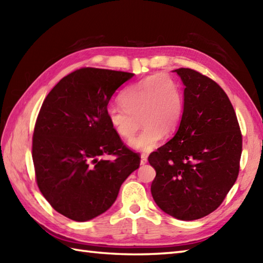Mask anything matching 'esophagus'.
Returning <instances> with one entry per match:
<instances>
[{"instance_id": "obj_1", "label": "esophagus", "mask_w": 263, "mask_h": 263, "mask_svg": "<svg viewBox=\"0 0 263 263\" xmlns=\"http://www.w3.org/2000/svg\"><path fill=\"white\" fill-rule=\"evenodd\" d=\"M147 161H148V157H147V155L142 154V155H141V160H140V164H141V165H144V164H147Z\"/></svg>"}]
</instances>
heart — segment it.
I'll use <instances>...</instances> for the list:
<instances>
[{"label": "heart", "mask_w": 263, "mask_h": 263, "mask_svg": "<svg viewBox=\"0 0 263 263\" xmlns=\"http://www.w3.org/2000/svg\"><path fill=\"white\" fill-rule=\"evenodd\" d=\"M121 104L110 105L106 116L110 127L122 139L136 135L140 119L142 131L130 142L139 152L149 153L158 146L164 135H171L180 125L184 96L174 78L155 73L127 87L121 95Z\"/></svg>", "instance_id": "heart-1"}]
</instances>
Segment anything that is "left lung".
<instances>
[{
  "label": "left lung",
  "instance_id": "left-lung-1",
  "mask_svg": "<svg viewBox=\"0 0 263 263\" xmlns=\"http://www.w3.org/2000/svg\"><path fill=\"white\" fill-rule=\"evenodd\" d=\"M185 86L180 127L149 155L156 170L152 194L159 208L181 220L215 211L235 183L242 133L222 88L200 72L175 70Z\"/></svg>",
  "mask_w": 263,
  "mask_h": 263
}]
</instances>
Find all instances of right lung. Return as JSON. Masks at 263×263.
<instances>
[{"instance_id":"add662e5","label":"right lung","mask_w":263,"mask_h":263,"mask_svg":"<svg viewBox=\"0 0 263 263\" xmlns=\"http://www.w3.org/2000/svg\"><path fill=\"white\" fill-rule=\"evenodd\" d=\"M133 73L81 68L61 79L39 110L32 136L37 185L61 215L86 221L102 215L140 166L110 127V97ZM113 155V161L103 159Z\"/></svg>"}]
</instances>
